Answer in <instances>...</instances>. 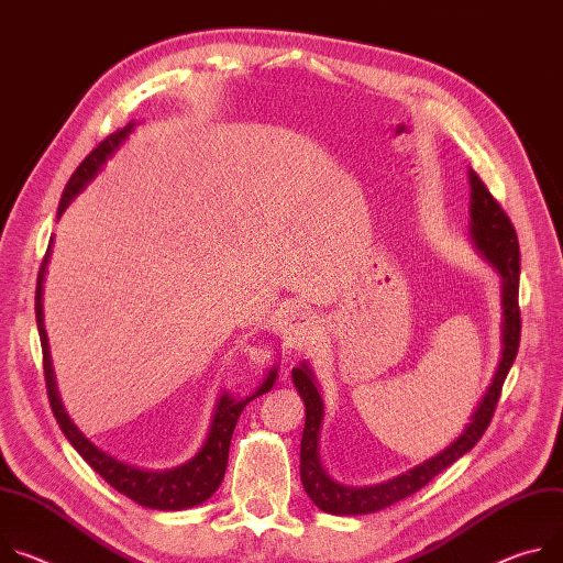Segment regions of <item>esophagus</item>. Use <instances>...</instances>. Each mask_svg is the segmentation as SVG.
Segmentation results:
<instances>
[{
    "label": "esophagus",
    "mask_w": 563,
    "mask_h": 563,
    "mask_svg": "<svg viewBox=\"0 0 563 563\" xmlns=\"http://www.w3.org/2000/svg\"><path fill=\"white\" fill-rule=\"evenodd\" d=\"M280 332H283V341L285 347L291 350H300L305 345L314 343L319 328L317 321L310 312H302V310H287L280 319Z\"/></svg>",
    "instance_id": "esophagus-1"
}]
</instances>
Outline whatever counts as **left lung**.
Segmentation results:
<instances>
[{
    "label": "left lung",
    "mask_w": 563,
    "mask_h": 563,
    "mask_svg": "<svg viewBox=\"0 0 563 563\" xmlns=\"http://www.w3.org/2000/svg\"><path fill=\"white\" fill-rule=\"evenodd\" d=\"M470 238L476 251L483 258L498 272L500 276V354L498 366L494 371L492 384L483 393L474 413L451 444H446L440 453L427 457L424 463L401 472L384 483L375 485H343L336 483L321 463V429L325 406L319 393L317 377L308 362H302L298 368L291 371L294 386L305 404V429L300 438V481L305 492L312 498V503L323 509L328 515L336 517H356V515H371L379 509L416 494L429 481H433L442 470L453 465L457 457H463L474 444L483 438L485 429L492 422L494 408L503 388V382L512 368L519 339H521V312H519V240L517 231L500 209V203L492 197L487 186L481 177L470 168Z\"/></svg>",
    "instance_id": "left-lung-1"
}]
</instances>
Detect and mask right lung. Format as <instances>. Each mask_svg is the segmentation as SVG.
Wrapping results in <instances>:
<instances>
[{"instance_id": "add662e5", "label": "right lung", "mask_w": 563, "mask_h": 563, "mask_svg": "<svg viewBox=\"0 0 563 563\" xmlns=\"http://www.w3.org/2000/svg\"><path fill=\"white\" fill-rule=\"evenodd\" d=\"M132 132H134V121L128 123L125 128L117 130L103 143H98L96 150H91V155L76 168V173L71 175V179L65 186L60 207H58V220L63 218V213L67 211L69 203L76 199V195H80L96 179V175L103 170L108 159H112L117 155V150L128 141V136ZM51 244H54V238H51V242H48L46 255H44L40 274H37L35 321H37V332H40V343H42V364H44V379H46V393H48V401H51V411H54L63 433L67 435L71 446L85 457V463L96 474L103 476L117 492L125 494L128 498H132L134 503L143 505V507L177 512V509H188V507H195L203 500H209L216 494V489L222 485V478H224V472H227V460H229L231 435H233V429L238 424L242 408L251 399L272 390V386L278 377V368L276 366L269 368L263 384L255 388V393H251L244 399H238L227 390L220 393V397L216 401V408H213V418H211V424H209L207 440H203L199 451L190 460H186L184 465L159 472V470H141V467L121 463V460H117L108 451L98 449L74 424V420L65 411L63 399L58 395L54 366H51L48 339H46V330H44V310H42L44 274H46V265H48Z\"/></svg>"}]
</instances>
